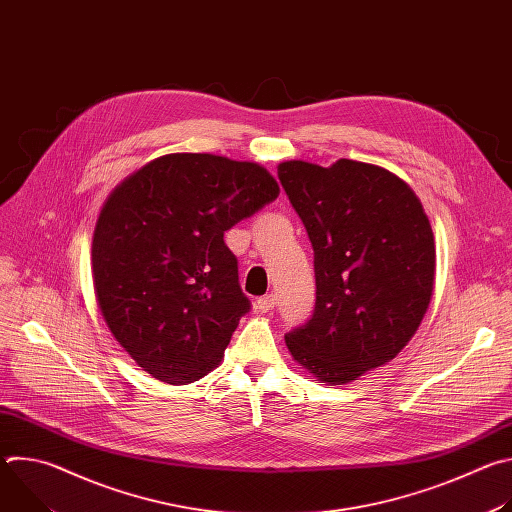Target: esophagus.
<instances>
[{
  "label": "esophagus",
  "mask_w": 512,
  "mask_h": 512,
  "mask_svg": "<svg viewBox=\"0 0 512 512\" xmlns=\"http://www.w3.org/2000/svg\"><path fill=\"white\" fill-rule=\"evenodd\" d=\"M275 304H277V298H275L273 294H267V296L259 298L255 306H257V310H259V312H269V310H273V308H275Z\"/></svg>",
  "instance_id": "esophagus-1"
}]
</instances>
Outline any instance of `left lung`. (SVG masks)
Returning a JSON list of instances; mask_svg holds the SVG:
<instances>
[{"mask_svg": "<svg viewBox=\"0 0 512 512\" xmlns=\"http://www.w3.org/2000/svg\"><path fill=\"white\" fill-rule=\"evenodd\" d=\"M279 182L314 247L316 308L285 334L314 379L346 385L393 360L417 332L435 285L421 200L393 172L354 160H289Z\"/></svg>", "mask_w": 512, "mask_h": 512, "instance_id": "1", "label": "left lung"}]
</instances>
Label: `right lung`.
<instances>
[{
	"label": "right lung",
	"mask_w": 512,
	"mask_h": 512,
	"mask_svg": "<svg viewBox=\"0 0 512 512\" xmlns=\"http://www.w3.org/2000/svg\"><path fill=\"white\" fill-rule=\"evenodd\" d=\"M279 196L255 162L168 154L105 200L91 247L95 298L113 338L168 385L202 379L249 312L225 231Z\"/></svg>",
	"instance_id": "right-lung-1"
}]
</instances>
